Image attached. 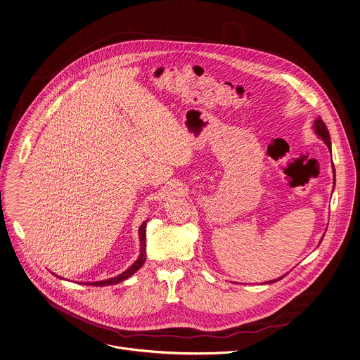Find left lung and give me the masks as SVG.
<instances>
[{
    "label": "left lung",
    "instance_id": "left-lung-1",
    "mask_svg": "<svg viewBox=\"0 0 360 360\" xmlns=\"http://www.w3.org/2000/svg\"><path fill=\"white\" fill-rule=\"evenodd\" d=\"M314 128H315V132L318 134V136L323 139V142L327 145V148L330 149V152H331V141H330V135H328V129H327V127H326V124L323 122V120L318 117L315 122H314ZM333 172H334V178H333V184H335V169H334V165H333ZM285 276V275H284ZM284 276H281L279 279H283ZM279 279L272 280V281H269V283H275V281H278Z\"/></svg>",
    "mask_w": 360,
    "mask_h": 360
}]
</instances>
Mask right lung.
Wrapping results in <instances>:
<instances>
[{
  "label": "right lung",
  "instance_id": "obj_1",
  "mask_svg": "<svg viewBox=\"0 0 360 360\" xmlns=\"http://www.w3.org/2000/svg\"><path fill=\"white\" fill-rule=\"evenodd\" d=\"M146 222L148 219L139 226V240H141V254L138 257V259L125 271L122 272L119 276L116 278H112V279L101 280V281H94V283H84V284H88V285H112V284H116V283H120L122 280L128 279L129 276H132L146 261Z\"/></svg>",
  "mask_w": 360,
  "mask_h": 360
}]
</instances>
